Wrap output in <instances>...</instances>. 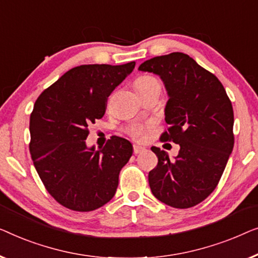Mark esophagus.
<instances>
[{"label":"esophagus","mask_w":258,"mask_h":258,"mask_svg":"<svg viewBox=\"0 0 258 258\" xmlns=\"http://www.w3.org/2000/svg\"><path fill=\"white\" fill-rule=\"evenodd\" d=\"M143 152H145V148H144V147L138 146V145H134V146H133V153H134V154L143 153Z\"/></svg>","instance_id":"esophagus-1"}]
</instances>
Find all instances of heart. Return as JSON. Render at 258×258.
<instances>
[{
    "mask_svg": "<svg viewBox=\"0 0 258 258\" xmlns=\"http://www.w3.org/2000/svg\"><path fill=\"white\" fill-rule=\"evenodd\" d=\"M152 85H160V84H159L157 79L154 77H151V76H141V77H139L136 82H134V88H136L137 91H140V90L146 89L148 86H152ZM128 132L134 139L140 140L143 139L144 137L145 128L143 125H134L130 128Z\"/></svg>",
    "mask_w": 258,
    "mask_h": 258,
    "instance_id": "obj_1",
    "label": "heart"
}]
</instances>
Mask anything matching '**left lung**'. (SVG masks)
Listing matches in <instances>:
<instances>
[{
    "mask_svg": "<svg viewBox=\"0 0 258 258\" xmlns=\"http://www.w3.org/2000/svg\"><path fill=\"white\" fill-rule=\"evenodd\" d=\"M140 71L158 75L168 100L162 141L179 144V154L153 146L158 165L148 173L152 193L174 208H190L215 189L234 147V111L216 76L182 52L151 58Z\"/></svg>",
    "mask_w": 258,
    "mask_h": 258,
    "instance_id": "left-lung-1",
    "label": "left lung"
}]
</instances>
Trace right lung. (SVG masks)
<instances>
[{
    "mask_svg": "<svg viewBox=\"0 0 258 258\" xmlns=\"http://www.w3.org/2000/svg\"><path fill=\"white\" fill-rule=\"evenodd\" d=\"M136 61L89 64L61 76L37 98L30 115V154L49 194L76 212L100 208L114 197L133 146L113 136L104 147L86 145L88 127L103 118L107 97Z\"/></svg>",
    "mask_w": 258,
    "mask_h": 258,
    "instance_id": "add662e5",
    "label": "right lung"
}]
</instances>
